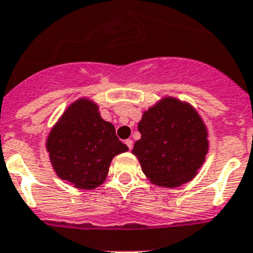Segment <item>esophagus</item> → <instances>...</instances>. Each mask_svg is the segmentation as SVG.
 <instances>
[{
  "label": "esophagus",
  "instance_id": "esophagus-1",
  "mask_svg": "<svg viewBox=\"0 0 253 253\" xmlns=\"http://www.w3.org/2000/svg\"><path fill=\"white\" fill-rule=\"evenodd\" d=\"M125 144H126L127 145V148H128V149H132V146H133V141L131 139H127V140H125Z\"/></svg>",
  "mask_w": 253,
  "mask_h": 253
}]
</instances>
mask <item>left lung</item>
Returning <instances> with one entry per match:
<instances>
[{"label":"left lung","mask_w":253,"mask_h":253,"mask_svg":"<svg viewBox=\"0 0 253 253\" xmlns=\"http://www.w3.org/2000/svg\"><path fill=\"white\" fill-rule=\"evenodd\" d=\"M141 139L132 153L156 185L176 188L197 175L209 150L207 130L192 105L165 97L137 125Z\"/></svg>","instance_id":"obj_1"}]
</instances>
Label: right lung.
I'll return each instance as SVG.
<instances>
[{
	"instance_id": "add662e5",
	"label": "right lung",
	"mask_w": 253,
	"mask_h": 253,
	"mask_svg": "<svg viewBox=\"0 0 253 253\" xmlns=\"http://www.w3.org/2000/svg\"><path fill=\"white\" fill-rule=\"evenodd\" d=\"M56 175L78 189L101 185L114 156L127 152L116 128L92 101L80 99L68 108L46 143Z\"/></svg>"
}]
</instances>
